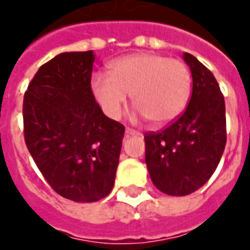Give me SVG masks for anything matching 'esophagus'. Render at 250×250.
Wrapping results in <instances>:
<instances>
[{
	"instance_id": "34e87169",
	"label": "esophagus",
	"mask_w": 250,
	"mask_h": 250,
	"mask_svg": "<svg viewBox=\"0 0 250 250\" xmlns=\"http://www.w3.org/2000/svg\"><path fill=\"white\" fill-rule=\"evenodd\" d=\"M125 133L128 136H136V135H139V132L137 130H135V129H132V128H126L125 129Z\"/></svg>"
}]
</instances>
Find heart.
<instances>
[{"label": "heart", "instance_id": "heart-1", "mask_svg": "<svg viewBox=\"0 0 250 250\" xmlns=\"http://www.w3.org/2000/svg\"><path fill=\"white\" fill-rule=\"evenodd\" d=\"M91 87L108 117L121 115L129 94L139 114L154 125H165L174 121L187 107L192 73L181 60L140 53L110 63L108 76L94 75Z\"/></svg>", "mask_w": 250, "mask_h": 250}]
</instances>
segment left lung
<instances>
[{"instance_id":"1","label":"left lung","mask_w":250,"mask_h":250,"mask_svg":"<svg viewBox=\"0 0 250 250\" xmlns=\"http://www.w3.org/2000/svg\"><path fill=\"white\" fill-rule=\"evenodd\" d=\"M193 79L192 96L180 117L158 132L144 133L146 163L161 192L185 196L207 182L226 146V107L211 70L184 54Z\"/></svg>"}]
</instances>
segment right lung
Wrapping results in <instances>:
<instances>
[{
  "instance_id": "add662e5",
  "label": "right lung",
  "mask_w": 250,
  "mask_h": 250,
  "mask_svg": "<svg viewBox=\"0 0 250 250\" xmlns=\"http://www.w3.org/2000/svg\"><path fill=\"white\" fill-rule=\"evenodd\" d=\"M94 60L91 50L58 54L38 69L23 101L32 159L54 192L77 203L111 192L125 133L92 94Z\"/></svg>"
}]
</instances>
